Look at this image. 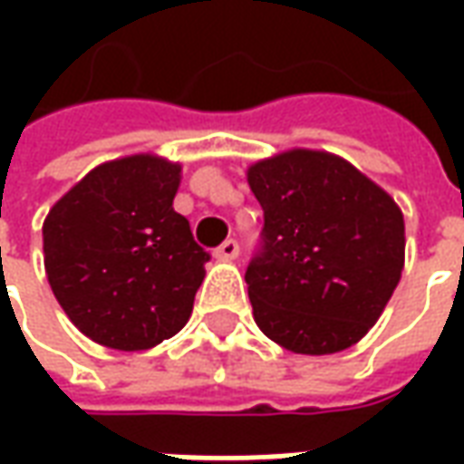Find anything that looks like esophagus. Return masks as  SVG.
Segmentation results:
<instances>
[{"mask_svg":"<svg viewBox=\"0 0 464 464\" xmlns=\"http://www.w3.org/2000/svg\"><path fill=\"white\" fill-rule=\"evenodd\" d=\"M213 256L218 258V261H233L236 256H238V243L233 241V238H228V241H223L216 251H213Z\"/></svg>","mask_w":464,"mask_h":464,"instance_id":"esophagus-1","label":"esophagus"}]
</instances>
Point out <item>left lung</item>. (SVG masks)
Wrapping results in <instances>:
<instances>
[{
	"label": "left lung",
	"mask_w": 464,
	"mask_h": 464,
	"mask_svg": "<svg viewBox=\"0 0 464 464\" xmlns=\"http://www.w3.org/2000/svg\"><path fill=\"white\" fill-rule=\"evenodd\" d=\"M263 246L246 271L253 321L281 348L331 355L378 323L405 266L388 191L341 156L291 149L248 166Z\"/></svg>",
	"instance_id": "left-lung-1"
}]
</instances>
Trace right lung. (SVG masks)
<instances>
[{"instance_id": "right-lung-1", "label": "right lung", "mask_w": 464, "mask_h": 464, "mask_svg": "<svg viewBox=\"0 0 464 464\" xmlns=\"http://www.w3.org/2000/svg\"><path fill=\"white\" fill-rule=\"evenodd\" d=\"M181 163L131 153L99 163L42 226L54 298L86 338L149 350L188 323L208 253L173 211Z\"/></svg>"}]
</instances>
